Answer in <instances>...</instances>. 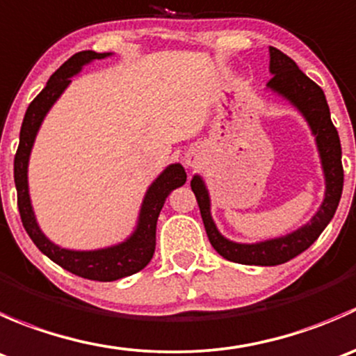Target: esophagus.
Instances as JSON below:
<instances>
[{
    "label": "esophagus",
    "instance_id": "1",
    "mask_svg": "<svg viewBox=\"0 0 356 356\" xmlns=\"http://www.w3.org/2000/svg\"><path fill=\"white\" fill-rule=\"evenodd\" d=\"M184 160H186V165H188V167H196V165L201 161V153L198 152V149H189V152L186 153Z\"/></svg>",
    "mask_w": 356,
    "mask_h": 356
}]
</instances>
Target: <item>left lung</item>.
I'll list each match as a JSON object with an SVG mask.
<instances>
[{
	"label": "left lung",
	"mask_w": 356,
	"mask_h": 356,
	"mask_svg": "<svg viewBox=\"0 0 356 356\" xmlns=\"http://www.w3.org/2000/svg\"><path fill=\"white\" fill-rule=\"evenodd\" d=\"M270 74L274 77L268 81V88L288 98L303 113L312 132H314L315 141H317L325 175V198L317 213L314 215V218L301 229L291 232L288 236H282V238L268 239V241L254 243V245L232 243L217 231L213 220H211L210 198H208L203 179L200 175H195L191 181V189L195 193L196 201H198L204 231H207L208 239H210L215 251L225 260L234 261V264L261 265V267L286 264L317 241L318 236L327 227V224L336 213L344 181L339 136H337L336 127L331 120V111H329V105L325 102L324 91L312 79H308L288 55L279 51L277 48H272V46Z\"/></svg>",
	"instance_id": "left-lung-1"
}]
</instances>
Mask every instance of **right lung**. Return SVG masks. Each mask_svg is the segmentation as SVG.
<instances>
[{"mask_svg": "<svg viewBox=\"0 0 356 356\" xmlns=\"http://www.w3.org/2000/svg\"><path fill=\"white\" fill-rule=\"evenodd\" d=\"M108 55L110 53L96 51L75 53L72 58H68L49 77L46 88L32 99L27 111H25L22 129H20L19 149H17L15 161H13V177H15L17 186V204H19L20 218H22L24 229L27 231L29 238L32 239V243L49 260L58 264L62 268L79 275V277L91 279V281L99 282H110L122 277H127V275L143 270L149 264V260L153 258V253H155L156 220L161 207H163L165 200L170 195V191H174L175 188H179V186H182L186 182V172L182 168V165H168L158 175L156 181L149 186L148 193H146L134 234L127 241L120 243L117 246L96 251H72L53 245L41 232L38 222H35L34 211H32L27 186L29 155H31L35 134H38L39 125H41L44 115L48 113L53 103L60 98V95L70 84L72 75L77 74L86 63L92 62V60H102Z\"/></svg>", "mask_w": 356, "mask_h": 356, "instance_id": "obj_1", "label": "right lung"}]
</instances>
